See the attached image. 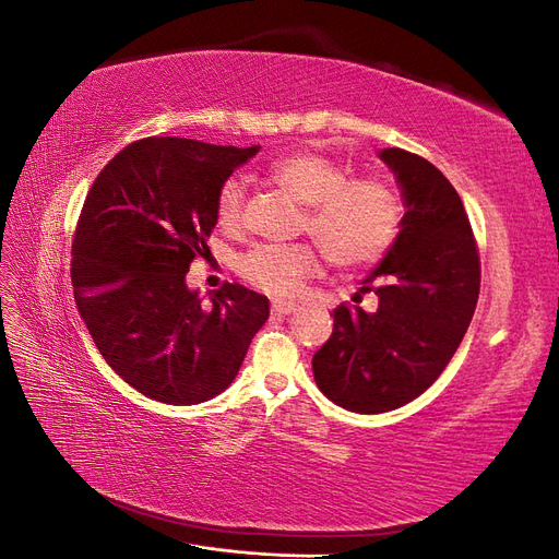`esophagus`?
I'll list each match as a JSON object with an SVG mask.
<instances>
[{
	"mask_svg": "<svg viewBox=\"0 0 559 559\" xmlns=\"http://www.w3.org/2000/svg\"><path fill=\"white\" fill-rule=\"evenodd\" d=\"M294 308H296V302H292V300H273L275 314H289V312H294Z\"/></svg>",
	"mask_w": 559,
	"mask_h": 559,
	"instance_id": "1",
	"label": "esophagus"
}]
</instances>
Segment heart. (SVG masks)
I'll list each match as a JSON object with an SVG mask.
<instances>
[{"label": "heart", "instance_id": "b5f03b06", "mask_svg": "<svg viewBox=\"0 0 559 559\" xmlns=\"http://www.w3.org/2000/svg\"><path fill=\"white\" fill-rule=\"evenodd\" d=\"M267 175L282 191L302 202L300 230L312 235L337 267L378 261L401 228V200L394 186L376 175L347 177L345 167L321 151L302 148L275 158ZM216 224L235 230L245 216V183L230 177L214 202ZM321 267L312 242L257 245L238 259L240 277L270 296H294Z\"/></svg>", "mask_w": 559, "mask_h": 559}]
</instances>
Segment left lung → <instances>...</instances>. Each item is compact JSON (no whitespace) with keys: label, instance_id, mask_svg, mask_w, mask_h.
I'll list each match as a JSON object with an SVG mask.
<instances>
[{"label":"left lung","instance_id":"left-lung-1","mask_svg":"<svg viewBox=\"0 0 559 559\" xmlns=\"http://www.w3.org/2000/svg\"><path fill=\"white\" fill-rule=\"evenodd\" d=\"M405 198L396 242L364 280L378 308L333 310V333L312 357L314 382L341 408H401L438 380L476 312L480 257L460 193L417 154L384 148Z\"/></svg>","mask_w":559,"mask_h":559}]
</instances>
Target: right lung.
<instances>
[{"label": "right lung", "instance_id": "add662e5", "mask_svg": "<svg viewBox=\"0 0 559 559\" xmlns=\"http://www.w3.org/2000/svg\"><path fill=\"white\" fill-rule=\"evenodd\" d=\"M259 146L144 138L103 167L72 240V286L81 319L105 361L140 394L202 403L235 380L267 298L224 284L205 308L186 286L207 257L214 202Z\"/></svg>", "mask_w": 559, "mask_h": 559}]
</instances>
